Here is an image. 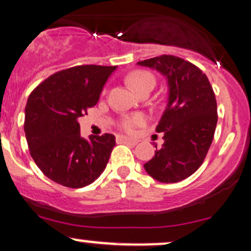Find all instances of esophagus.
Listing matches in <instances>:
<instances>
[{"label": "esophagus", "mask_w": 251, "mask_h": 251, "mask_svg": "<svg viewBox=\"0 0 251 251\" xmlns=\"http://www.w3.org/2000/svg\"><path fill=\"white\" fill-rule=\"evenodd\" d=\"M116 141H117V143L131 144V145H136L138 142L137 140H134V138H130V137H126V136H119Z\"/></svg>", "instance_id": "esophagus-1"}]
</instances>
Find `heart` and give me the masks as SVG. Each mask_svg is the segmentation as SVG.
Listing matches in <instances>:
<instances>
[{
  "mask_svg": "<svg viewBox=\"0 0 251 251\" xmlns=\"http://www.w3.org/2000/svg\"><path fill=\"white\" fill-rule=\"evenodd\" d=\"M126 82L130 86L131 89L136 93H141L145 89H152L156 83L153 74L144 70H136L126 76ZM144 122V119L142 116L129 117L125 121V128L128 130H131L136 126H140Z\"/></svg>",
  "mask_w": 251,
  "mask_h": 251,
  "instance_id": "heart-1",
  "label": "heart"
}]
</instances>
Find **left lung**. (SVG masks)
Returning a JSON list of instances; mask_svg holds the SVG:
<instances>
[{"instance_id": "obj_1", "label": "left lung", "mask_w": 251, "mask_h": 251, "mask_svg": "<svg viewBox=\"0 0 251 251\" xmlns=\"http://www.w3.org/2000/svg\"><path fill=\"white\" fill-rule=\"evenodd\" d=\"M137 65L156 70L168 83V103L156 128L164 132V144L144 164L145 171L165 184L184 180L200 168L214 137V92L202 71L175 55L164 54Z\"/></svg>"}]
</instances>
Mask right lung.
Returning a JSON list of instances; mask_svg holds the SVG:
<instances>
[{
  "label": "right lung",
  "mask_w": 251,
  "mask_h": 251,
  "mask_svg": "<svg viewBox=\"0 0 251 251\" xmlns=\"http://www.w3.org/2000/svg\"><path fill=\"white\" fill-rule=\"evenodd\" d=\"M117 66L82 65L54 73L30 94L24 131L37 166L63 186L81 188L106 169L115 136L80 135L79 117L98 103Z\"/></svg>",
  "instance_id": "1"
}]
</instances>
